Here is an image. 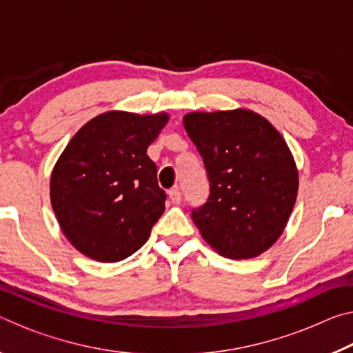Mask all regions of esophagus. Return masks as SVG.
I'll return each instance as SVG.
<instances>
[{
	"label": "esophagus",
	"mask_w": 353,
	"mask_h": 353,
	"mask_svg": "<svg viewBox=\"0 0 353 353\" xmlns=\"http://www.w3.org/2000/svg\"><path fill=\"white\" fill-rule=\"evenodd\" d=\"M168 196H170L171 204H174V205L181 204V201H182V193H181V190H179V188H172V190L170 191V193H168Z\"/></svg>",
	"instance_id": "esophagus-1"
}]
</instances>
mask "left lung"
I'll use <instances>...</instances> for the list:
<instances>
[{"label":"left lung","instance_id":"obj_1","mask_svg":"<svg viewBox=\"0 0 353 353\" xmlns=\"http://www.w3.org/2000/svg\"><path fill=\"white\" fill-rule=\"evenodd\" d=\"M183 126L205 166L210 193L191 210L201 235L227 259H254L282 235L294 207V159L272 124L238 109L194 112Z\"/></svg>","mask_w":353,"mask_h":353}]
</instances>
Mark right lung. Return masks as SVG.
<instances>
[{
  "mask_svg": "<svg viewBox=\"0 0 353 353\" xmlns=\"http://www.w3.org/2000/svg\"><path fill=\"white\" fill-rule=\"evenodd\" d=\"M166 113L107 112L82 126L51 176V204L65 236L90 259L124 260L146 243L165 210L146 149Z\"/></svg>",
  "mask_w": 353,
  "mask_h": 353,
  "instance_id": "obj_1",
  "label": "right lung"
}]
</instances>
